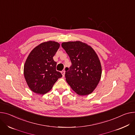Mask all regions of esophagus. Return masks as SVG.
Listing matches in <instances>:
<instances>
[{"mask_svg": "<svg viewBox=\"0 0 135 135\" xmlns=\"http://www.w3.org/2000/svg\"><path fill=\"white\" fill-rule=\"evenodd\" d=\"M61 74L62 75V76H65V70H62L61 71Z\"/></svg>", "mask_w": 135, "mask_h": 135, "instance_id": "34e87169", "label": "esophagus"}]
</instances>
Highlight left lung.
<instances>
[{
	"mask_svg": "<svg viewBox=\"0 0 135 135\" xmlns=\"http://www.w3.org/2000/svg\"><path fill=\"white\" fill-rule=\"evenodd\" d=\"M71 66L66 67L65 77L71 89L79 95L91 94L100 81L102 67L93 48L80 41L62 43Z\"/></svg>",
	"mask_w": 135,
	"mask_h": 135,
	"instance_id": "obj_1",
	"label": "left lung"
}]
</instances>
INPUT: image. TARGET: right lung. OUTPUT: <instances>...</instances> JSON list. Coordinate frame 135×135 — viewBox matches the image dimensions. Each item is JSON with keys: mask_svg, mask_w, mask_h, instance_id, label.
I'll return each mask as SVG.
<instances>
[{"mask_svg": "<svg viewBox=\"0 0 135 135\" xmlns=\"http://www.w3.org/2000/svg\"><path fill=\"white\" fill-rule=\"evenodd\" d=\"M59 47L60 44L55 41L42 42L28 55L24 65L23 74L29 88L34 93H47L62 76L56 70V62L53 58Z\"/></svg>", "mask_w": 135, "mask_h": 135, "instance_id": "add662e5", "label": "right lung"}]
</instances>
